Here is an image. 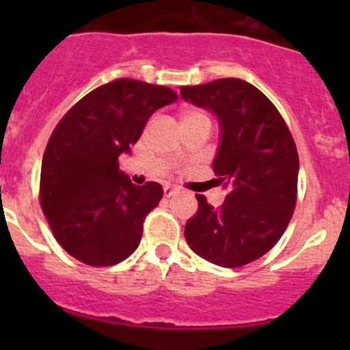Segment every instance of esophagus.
I'll list each match as a JSON object with an SVG mask.
<instances>
[{
    "instance_id": "34e87169",
    "label": "esophagus",
    "mask_w": 350,
    "mask_h": 350,
    "mask_svg": "<svg viewBox=\"0 0 350 350\" xmlns=\"http://www.w3.org/2000/svg\"><path fill=\"white\" fill-rule=\"evenodd\" d=\"M175 187H172V185H165V196L166 198H172L173 194H175Z\"/></svg>"
}]
</instances>
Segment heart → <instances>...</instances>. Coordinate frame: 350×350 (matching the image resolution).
<instances>
[{
    "instance_id": "b5f03b06",
    "label": "heart",
    "mask_w": 350,
    "mask_h": 350,
    "mask_svg": "<svg viewBox=\"0 0 350 350\" xmlns=\"http://www.w3.org/2000/svg\"><path fill=\"white\" fill-rule=\"evenodd\" d=\"M200 120H208V117H206L203 112H200V110H184V112L180 113V124L200 122Z\"/></svg>"
}]
</instances>
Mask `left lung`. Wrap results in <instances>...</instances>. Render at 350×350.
Listing matches in <instances>:
<instances>
[{
  "label": "left lung",
  "instance_id": "left-lung-1",
  "mask_svg": "<svg viewBox=\"0 0 350 350\" xmlns=\"http://www.w3.org/2000/svg\"><path fill=\"white\" fill-rule=\"evenodd\" d=\"M180 98L217 117L212 168L230 189L219 208L196 194L198 212L185 224V240L213 265L243 267L267 254L293 217L299 170L295 140L275 105L245 80L185 85Z\"/></svg>",
  "mask_w": 350,
  "mask_h": 350
}]
</instances>
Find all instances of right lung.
<instances>
[{
    "label": "right lung",
    "instance_id": "1",
    "mask_svg": "<svg viewBox=\"0 0 350 350\" xmlns=\"http://www.w3.org/2000/svg\"><path fill=\"white\" fill-rule=\"evenodd\" d=\"M175 100L165 85L113 80L83 96L55 126L43 154L40 202L68 254L112 267L137 250L163 187L135 185L117 159L131 152L148 117Z\"/></svg>",
    "mask_w": 350,
    "mask_h": 350
}]
</instances>
